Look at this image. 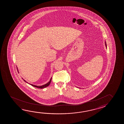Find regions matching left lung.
<instances>
[{
  "instance_id": "8db88e82",
  "label": "left lung",
  "mask_w": 124,
  "mask_h": 124,
  "mask_svg": "<svg viewBox=\"0 0 124 124\" xmlns=\"http://www.w3.org/2000/svg\"><path fill=\"white\" fill-rule=\"evenodd\" d=\"M105 45H106V43H105Z\"/></svg>"
}]
</instances>
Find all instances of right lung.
<instances>
[{"label": "right lung", "instance_id": "obj_1", "mask_svg": "<svg viewBox=\"0 0 124 124\" xmlns=\"http://www.w3.org/2000/svg\"><path fill=\"white\" fill-rule=\"evenodd\" d=\"M51 79H52V78H51L50 81L49 82H48L47 83H46V84L44 85H42V86H37V85H34L31 84L30 85H31L32 86H34V87H36V88H40V89H43V88H44L45 87H47V86L49 85L50 84V82H51ZM23 80L25 81V82H26L25 80Z\"/></svg>", "mask_w": 124, "mask_h": 124}]
</instances>
